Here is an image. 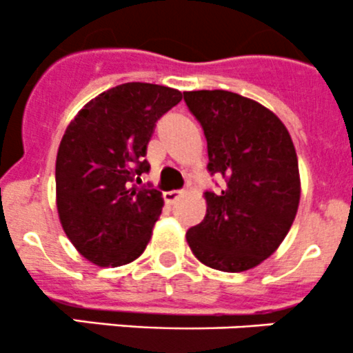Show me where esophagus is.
Returning a JSON list of instances; mask_svg holds the SVG:
<instances>
[{"label": "esophagus", "mask_w": 353, "mask_h": 353, "mask_svg": "<svg viewBox=\"0 0 353 353\" xmlns=\"http://www.w3.org/2000/svg\"><path fill=\"white\" fill-rule=\"evenodd\" d=\"M181 191H165V193H163V199H165V203H176L177 199L181 198Z\"/></svg>", "instance_id": "34e87169"}]
</instances>
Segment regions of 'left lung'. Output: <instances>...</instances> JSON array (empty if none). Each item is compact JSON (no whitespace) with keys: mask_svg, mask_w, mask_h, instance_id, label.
<instances>
[{"mask_svg":"<svg viewBox=\"0 0 353 353\" xmlns=\"http://www.w3.org/2000/svg\"><path fill=\"white\" fill-rule=\"evenodd\" d=\"M184 102L205 133L206 169L225 179L220 193H205L206 215L186 232L188 244L210 268H254L282 244L299 208L290 134L272 110L234 92H184Z\"/></svg>","mask_w":353,"mask_h":353,"instance_id":"1","label":"left lung"}]
</instances>
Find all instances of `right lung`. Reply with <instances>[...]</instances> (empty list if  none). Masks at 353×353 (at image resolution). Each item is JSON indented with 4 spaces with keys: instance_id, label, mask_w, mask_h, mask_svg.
I'll list each match as a JSON object with an SVG mask.
<instances>
[{
    "instance_id": "right-lung-1",
    "label": "right lung",
    "mask_w": 353,
    "mask_h": 353,
    "mask_svg": "<svg viewBox=\"0 0 353 353\" xmlns=\"http://www.w3.org/2000/svg\"><path fill=\"white\" fill-rule=\"evenodd\" d=\"M183 94L154 83L117 85L92 99L68 124L56 157V205L68 239L97 266H123L147 248L162 193L140 188L150 170L157 121Z\"/></svg>"
}]
</instances>
